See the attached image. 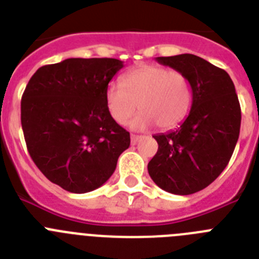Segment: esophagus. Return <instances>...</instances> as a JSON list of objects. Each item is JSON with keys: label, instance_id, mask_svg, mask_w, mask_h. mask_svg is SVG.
Returning <instances> with one entry per match:
<instances>
[{"label": "esophagus", "instance_id": "1", "mask_svg": "<svg viewBox=\"0 0 259 259\" xmlns=\"http://www.w3.org/2000/svg\"><path fill=\"white\" fill-rule=\"evenodd\" d=\"M140 137L141 136H139V135H131V144H132V145H136L137 141L140 140Z\"/></svg>", "mask_w": 259, "mask_h": 259}]
</instances>
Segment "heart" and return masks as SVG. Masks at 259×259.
<instances>
[{
  "label": "heart",
  "mask_w": 259,
  "mask_h": 259,
  "mask_svg": "<svg viewBox=\"0 0 259 259\" xmlns=\"http://www.w3.org/2000/svg\"><path fill=\"white\" fill-rule=\"evenodd\" d=\"M106 107L118 124H125L135 111V128L157 124L161 130L176 127L187 116L192 104V87L180 71L163 66L140 65L127 71L122 84L110 83L105 92Z\"/></svg>",
  "instance_id": "1"
}]
</instances>
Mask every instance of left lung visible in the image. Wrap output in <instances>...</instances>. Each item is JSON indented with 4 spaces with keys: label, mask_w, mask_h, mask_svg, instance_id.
<instances>
[{
    "label": "left lung",
    "mask_w": 259,
    "mask_h": 259,
    "mask_svg": "<svg viewBox=\"0 0 259 259\" xmlns=\"http://www.w3.org/2000/svg\"><path fill=\"white\" fill-rule=\"evenodd\" d=\"M188 77L192 107L179 128L155 135L158 150L148 163L153 182L174 194L206 188L226 168L240 135L241 109L230 75L193 54L157 57Z\"/></svg>",
    "instance_id": "obj_1"
}]
</instances>
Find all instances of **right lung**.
Returning a JSON list of instances; mask_svg holds the SVG:
<instances>
[{
    "label": "right lung",
    "mask_w": 259,
    "mask_h": 259,
    "mask_svg": "<svg viewBox=\"0 0 259 259\" xmlns=\"http://www.w3.org/2000/svg\"><path fill=\"white\" fill-rule=\"evenodd\" d=\"M123 67L114 58H68L38 68L20 102L29 155L54 184L95 191L115 171L130 132L111 118L105 92Z\"/></svg>",
    "instance_id": "right-lung-1"
}]
</instances>
